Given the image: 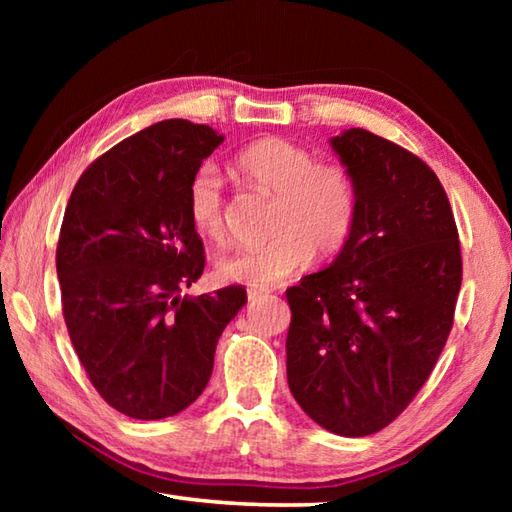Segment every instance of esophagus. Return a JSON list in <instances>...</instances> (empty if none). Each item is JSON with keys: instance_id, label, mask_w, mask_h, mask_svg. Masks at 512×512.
Returning a JSON list of instances; mask_svg holds the SVG:
<instances>
[{"instance_id": "1", "label": "esophagus", "mask_w": 512, "mask_h": 512, "mask_svg": "<svg viewBox=\"0 0 512 512\" xmlns=\"http://www.w3.org/2000/svg\"><path fill=\"white\" fill-rule=\"evenodd\" d=\"M264 296H268L266 289H250L248 291V298L250 300H259V298H264Z\"/></svg>"}]
</instances>
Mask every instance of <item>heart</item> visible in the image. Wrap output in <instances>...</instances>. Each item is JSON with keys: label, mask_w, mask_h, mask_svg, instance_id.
Returning a JSON list of instances; mask_svg holds the SVG:
<instances>
[{"label": "heart", "mask_w": 512, "mask_h": 512, "mask_svg": "<svg viewBox=\"0 0 512 512\" xmlns=\"http://www.w3.org/2000/svg\"><path fill=\"white\" fill-rule=\"evenodd\" d=\"M237 169L250 185L275 194L271 239L216 257L225 282L271 287L309 266L314 255L329 259L348 244L357 223L359 192L352 171L339 162H316L307 146L264 137L237 155ZM189 221L203 237L223 244L230 235L223 180L212 162L194 171L187 187Z\"/></svg>", "instance_id": "b5f03b06"}]
</instances>
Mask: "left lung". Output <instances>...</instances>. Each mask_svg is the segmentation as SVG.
Instances as JSON below:
<instances>
[{
	"label": "left lung",
	"instance_id": "obj_1",
	"mask_svg": "<svg viewBox=\"0 0 512 512\" xmlns=\"http://www.w3.org/2000/svg\"><path fill=\"white\" fill-rule=\"evenodd\" d=\"M359 212L325 271L287 289V379L339 436H370L418 395L454 325L463 262L452 205L418 155L363 128L329 140Z\"/></svg>",
	"mask_w": 512,
	"mask_h": 512
}]
</instances>
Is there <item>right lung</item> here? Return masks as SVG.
Wrapping results in <instances>:
<instances>
[{"mask_svg":"<svg viewBox=\"0 0 512 512\" xmlns=\"http://www.w3.org/2000/svg\"><path fill=\"white\" fill-rule=\"evenodd\" d=\"M221 142L205 124L158 121L94 160L69 196L56 248L65 325L92 386L128 418L196 402L246 305L241 287L180 296L205 268L187 187Z\"/></svg>","mask_w":512,"mask_h":512,"instance_id":"obj_1","label":"right lung"}]
</instances>
